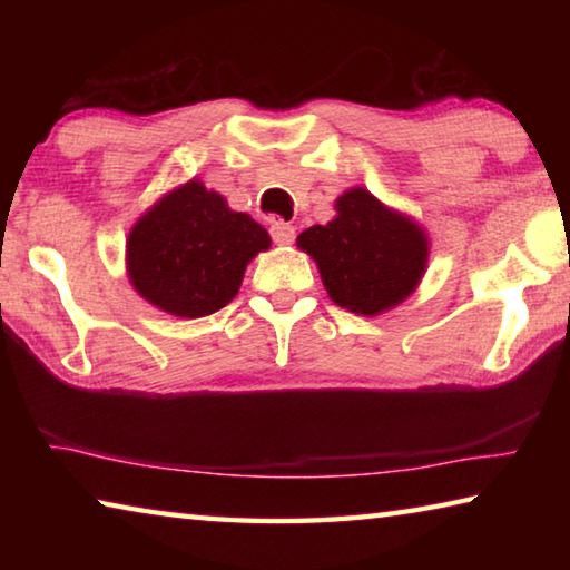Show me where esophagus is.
Returning a JSON list of instances; mask_svg holds the SVG:
<instances>
[{
    "mask_svg": "<svg viewBox=\"0 0 570 570\" xmlns=\"http://www.w3.org/2000/svg\"><path fill=\"white\" fill-rule=\"evenodd\" d=\"M272 238L278 246H288L296 238V228L286 220H272Z\"/></svg>",
    "mask_w": 570,
    "mask_h": 570,
    "instance_id": "34e87169",
    "label": "esophagus"
}]
</instances>
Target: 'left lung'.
<instances>
[{
  "mask_svg": "<svg viewBox=\"0 0 570 570\" xmlns=\"http://www.w3.org/2000/svg\"><path fill=\"white\" fill-rule=\"evenodd\" d=\"M334 210L330 224L296 238L316 262L332 302L352 314L377 316L414 294L430 262V238L417 220L362 186L344 190Z\"/></svg>",
  "mask_w": 570,
  "mask_h": 570,
  "instance_id": "8db88e82",
  "label": "left lung"
}]
</instances>
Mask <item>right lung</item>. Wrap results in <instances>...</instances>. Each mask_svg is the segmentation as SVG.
I'll return each instance as SVG.
<instances>
[{"label":"right lung","mask_w":570,"mask_h":570,"mask_svg":"<svg viewBox=\"0 0 570 570\" xmlns=\"http://www.w3.org/2000/svg\"><path fill=\"white\" fill-rule=\"evenodd\" d=\"M268 246L272 236L262 224L190 178L135 220L125 240V272L160 312L200 320L238 294L246 266Z\"/></svg>","instance_id":"right-lung-1"}]
</instances>
